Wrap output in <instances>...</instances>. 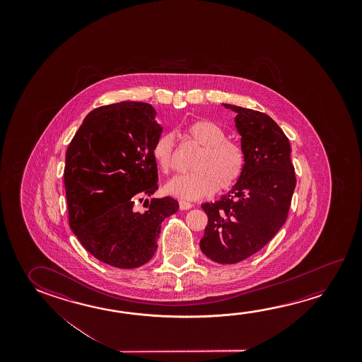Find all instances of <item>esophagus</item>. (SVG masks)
<instances>
[{
  "mask_svg": "<svg viewBox=\"0 0 362 362\" xmlns=\"http://www.w3.org/2000/svg\"><path fill=\"white\" fill-rule=\"evenodd\" d=\"M192 207H193V204L189 203V202L183 201V199L179 201V208H180L182 211H187V209H190Z\"/></svg>",
  "mask_w": 362,
  "mask_h": 362,
  "instance_id": "esophagus-1",
  "label": "esophagus"
}]
</instances>
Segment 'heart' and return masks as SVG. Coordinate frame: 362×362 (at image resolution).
<instances>
[{
	"label": "heart",
	"instance_id": "1",
	"mask_svg": "<svg viewBox=\"0 0 362 362\" xmlns=\"http://www.w3.org/2000/svg\"><path fill=\"white\" fill-rule=\"evenodd\" d=\"M185 137L202 146L192 169L194 172L178 174L165 184L170 196L183 199H198L212 194L214 190L230 189L238 183L245 165V158L238 144L226 140V132L218 124L209 119H198L185 127ZM174 137L161 134L156 139L151 155L161 172L172 168Z\"/></svg>",
	"mask_w": 362,
	"mask_h": 362
}]
</instances>
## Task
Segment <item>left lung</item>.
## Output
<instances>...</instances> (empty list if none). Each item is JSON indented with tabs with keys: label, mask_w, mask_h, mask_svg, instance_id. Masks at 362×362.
Returning <instances> with one entry per match:
<instances>
[{
	"label": "left lung",
	"mask_w": 362,
	"mask_h": 362,
	"mask_svg": "<svg viewBox=\"0 0 362 362\" xmlns=\"http://www.w3.org/2000/svg\"><path fill=\"white\" fill-rule=\"evenodd\" d=\"M236 112L245 165L238 183L214 203H203L208 223L202 252L236 264L262 249L284 225L296 188L291 144L270 116L222 103Z\"/></svg>",
	"instance_id": "left-lung-1"
}]
</instances>
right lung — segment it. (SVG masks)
Masks as SVG:
<instances>
[{
  "instance_id": "1",
  "label": "right lung",
  "mask_w": 362,
  "mask_h": 362,
  "mask_svg": "<svg viewBox=\"0 0 362 362\" xmlns=\"http://www.w3.org/2000/svg\"><path fill=\"white\" fill-rule=\"evenodd\" d=\"M154 107L124 101L89 112L66 150L64 185L71 231L95 259L119 269L146 264L161 222L178 212L172 197L136 201L158 189L151 148L163 127ZM148 201V199H146Z\"/></svg>"
}]
</instances>
